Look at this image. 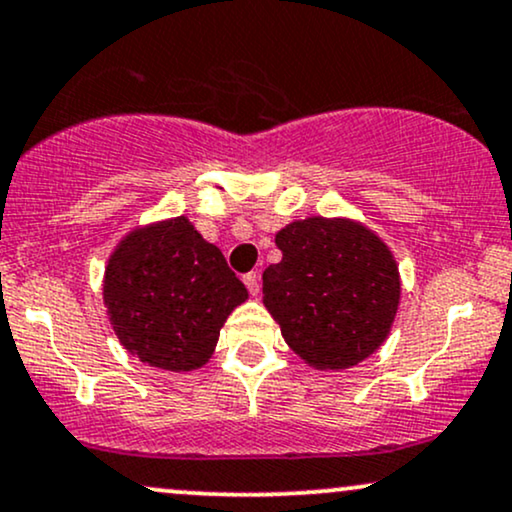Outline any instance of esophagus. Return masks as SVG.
Masks as SVG:
<instances>
[{"instance_id": "34e87169", "label": "esophagus", "mask_w": 512, "mask_h": 512, "mask_svg": "<svg viewBox=\"0 0 512 512\" xmlns=\"http://www.w3.org/2000/svg\"><path fill=\"white\" fill-rule=\"evenodd\" d=\"M243 281H245V286H248V291H250V296H260V274L257 272H250V274H245L243 276Z\"/></svg>"}]
</instances>
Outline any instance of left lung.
<instances>
[{
    "mask_svg": "<svg viewBox=\"0 0 512 512\" xmlns=\"http://www.w3.org/2000/svg\"><path fill=\"white\" fill-rule=\"evenodd\" d=\"M281 262L262 274V303L284 342L315 370H344L390 337L402 279L390 245L349 216H308L274 236Z\"/></svg>",
    "mask_w": 512,
    "mask_h": 512,
    "instance_id": "8db88e82",
    "label": "left lung"
}]
</instances>
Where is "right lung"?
<instances>
[{"label":"right lung","instance_id":"right-lung-1","mask_svg":"<svg viewBox=\"0 0 512 512\" xmlns=\"http://www.w3.org/2000/svg\"><path fill=\"white\" fill-rule=\"evenodd\" d=\"M248 301L221 250L187 216L134 226L103 274V303L127 354L161 370L209 363L228 315Z\"/></svg>","mask_w":512,"mask_h":512}]
</instances>
